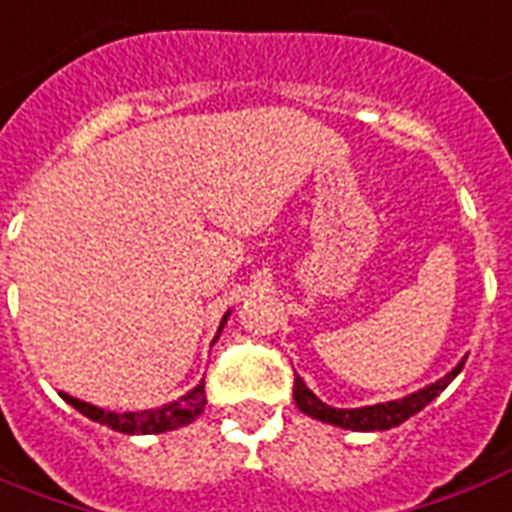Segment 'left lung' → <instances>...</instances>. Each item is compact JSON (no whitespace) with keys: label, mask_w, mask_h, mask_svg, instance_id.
Listing matches in <instances>:
<instances>
[{"label":"left lung","mask_w":512,"mask_h":512,"mask_svg":"<svg viewBox=\"0 0 512 512\" xmlns=\"http://www.w3.org/2000/svg\"><path fill=\"white\" fill-rule=\"evenodd\" d=\"M467 360V357H464ZM464 360L456 365L451 373L435 381V384L424 386L419 392L413 395H405L400 400H389V403H376V405H362V408H333V405L322 403L306 384L303 378H295V389H292V397H295V405L300 411L311 416V419L325 421V424H335V427L343 429H354V432H381V429H392L397 424H403L419 413L424 405H429L435 397L446 389L451 381H454L464 368Z\"/></svg>","instance_id":"1"}]
</instances>
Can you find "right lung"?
Wrapping results in <instances>:
<instances>
[{
	"mask_svg": "<svg viewBox=\"0 0 512 512\" xmlns=\"http://www.w3.org/2000/svg\"><path fill=\"white\" fill-rule=\"evenodd\" d=\"M230 311L222 317V325L217 330V338H220L222 327L228 322ZM214 338V341H217ZM58 395L64 397L66 403L77 408V411L88 416L91 421H99L104 427L115 429V432H123V435H161V432H169V429L185 427L193 419H198L201 413H204L206 405V392H204V381L190 389L187 395H182L174 403H166L161 408H150V411H128V413H115V411H104L99 405L83 403V400H77L72 395H64V392H58Z\"/></svg>",
	"mask_w": 512,
	"mask_h": 512,
	"instance_id": "add662e5",
	"label": "right lung"
}]
</instances>
